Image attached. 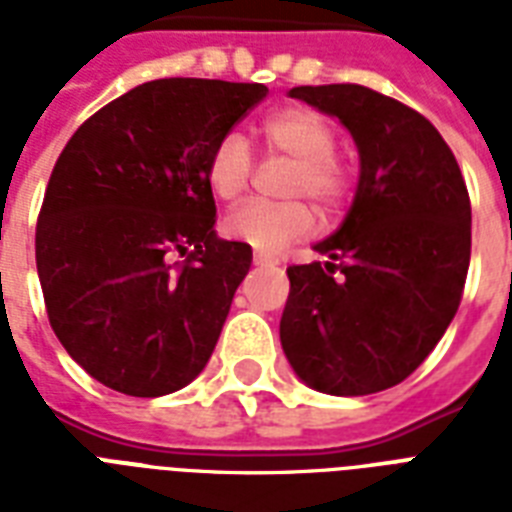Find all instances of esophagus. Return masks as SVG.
Masks as SVG:
<instances>
[{"label": "esophagus", "mask_w": 512, "mask_h": 512, "mask_svg": "<svg viewBox=\"0 0 512 512\" xmlns=\"http://www.w3.org/2000/svg\"><path fill=\"white\" fill-rule=\"evenodd\" d=\"M252 260H255V265H276V260L271 255H265V252H255Z\"/></svg>", "instance_id": "obj_1"}]
</instances>
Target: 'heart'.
<instances>
[{"instance_id": "1", "label": "heart", "mask_w": 512, "mask_h": 512, "mask_svg": "<svg viewBox=\"0 0 512 512\" xmlns=\"http://www.w3.org/2000/svg\"><path fill=\"white\" fill-rule=\"evenodd\" d=\"M268 154L284 156L292 162L287 196L311 199L324 212H337L350 193V170L335 154L337 132L321 111L305 106L279 108L263 116L257 127ZM255 170L252 151L241 132H225L217 138L204 164V183L220 201L239 199L247 191ZM316 215L303 201L271 204L247 201L223 217V233L228 239L249 244L260 252H276L292 241L311 236Z\"/></svg>"}]
</instances>
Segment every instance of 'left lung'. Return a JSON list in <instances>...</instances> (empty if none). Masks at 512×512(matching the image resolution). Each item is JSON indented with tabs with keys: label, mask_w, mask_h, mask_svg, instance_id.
<instances>
[{
	"label": "left lung",
	"mask_w": 512,
	"mask_h": 512,
	"mask_svg": "<svg viewBox=\"0 0 512 512\" xmlns=\"http://www.w3.org/2000/svg\"><path fill=\"white\" fill-rule=\"evenodd\" d=\"M289 98L340 119L361 172L342 225L313 247L327 263L287 268L281 348L329 396L393 388L460 308L470 265L460 164L425 116L369 87H292Z\"/></svg>",
	"instance_id": "left-lung-1"
}]
</instances>
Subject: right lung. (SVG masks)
<instances>
[{"instance_id":"right-lung-1","label":"right lung","mask_w":512,"mask_h":512,"mask_svg":"<svg viewBox=\"0 0 512 512\" xmlns=\"http://www.w3.org/2000/svg\"><path fill=\"white\" fill-rule=\"evenodd\" d=\"M265 95V84L156 79L92 114L58 156L36 271L52 332L106 388L167 396L207 366L252 247L217 239L204 164Z\"/></svg>"}]
</instances>
